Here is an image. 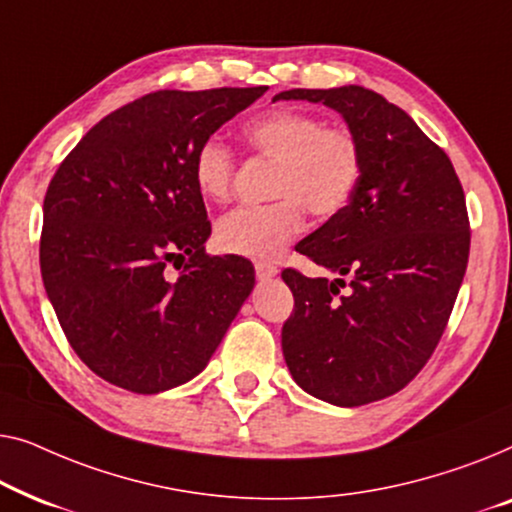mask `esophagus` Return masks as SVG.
I'll list each match as a JSON object with an SVG mask.
<instances>
[{"instance_id": "esophagus-1", "label": "esophagus", "mask_w": 512, "mask_h": 512, "mask_svg": "<svg viewBox=\"0 0 512 512\" xmlns=\"http://www.w3.org/2000/svg\"><path fill=\"white\" fill-rule=\"evenodd\" d=\"M255 273L259 280H269L273 276H278V266L276 264H269V262H257L255 264Z\"/></svg>"}]
</instances>
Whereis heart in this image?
Here are the masks:
<instances>
[{"mask_svg": "<svg viewBox=\"0 0 512 512\" xmlns=\"http://www.w3.org/2000/svg\"><path fill=\"white\" fill-rule=\"evenodd\" d=\"M243 139L276 164L266 206H246L227 213L215 225V243L229 255L271 262L304 229V208L315 218H334L355 199L364 178V146L348 127L325 125L318 115L276 109L257 115L243 127ZM234 155L220 141L208 139L192 162L201 197L227 201L234 185Z\"/></svg>", "mask_w": 512, "mask_h": 512, "instance_id": "b5f03b06", "label": "heart"}]
</instances>
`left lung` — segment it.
<instances>
[{
  "instance_id": "left-lung-1",
  "label": "left lung",
  "mask_w": 512,
  "mask_h": 512,
  "mask_svg": "<svg viewBox=\"0 0 512 512\" xmlns=\"http://www.w3.org/2000/svg\"><path fill=\"white\" fill-rule=\"evenodd\" d=\"M343 115L364 146L362 185L297 253L334 278L285 269L283 355L301 390L343 408L392 397L434 355L469 264L471 229L450 157L378 92L285 90Z\"/></svg>"
}]
</instances>
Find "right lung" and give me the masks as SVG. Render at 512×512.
Here are the masks:
<instances>
[{
    "instance_id": "right-lung-1",
    "label": "right lung",
    "mask_w": 512,
    "mask_h": 512,
    "mask_svg": "<svg viewBox=\"0 0 512 512\" xmlns=\"http://www.w3.org/2000/svg\"><path fill=\"white\" fill-rule=\"evenodd\" d=\"M264 92H150L99 120L55 171L43 287L69 345L106 383L157 394L192 380L253 292L248 259L206 253L211 222L192 162Z\"/></svg>"
}]
</instances>
